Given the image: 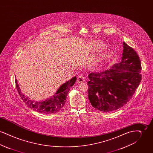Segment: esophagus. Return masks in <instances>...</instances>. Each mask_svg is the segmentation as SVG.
Returning <instances> with one entry per match:
<instances>
[{"mask_svg": "<svg viewBox=\"0 0 153 153\" xmlns=\"http://www.w3.org/2000/svg\"><path fill=\"white\" fill-rule=\"evenodd\" d=\"M85 79L84 76H80L77 79V83H82V82H84L85 81Z\"/></svg>", "mask_w": 153, "mask_h": 153, "instance_id": "34e87169", "label": "esophagus"}]
</instances>
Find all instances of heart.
Here are the masks:
<instances>
[{
    "label": "heart",
    "instance_id": "b5f03b06",
    "mask_svg": "<svg viewBox=\"0 0 153 153\" xmlns=\"http://www.w3.org/2000/svg\"><path fill=\"white\" fill-rule=\"evenodd\" d=\"M92 46L95 49H100L103 47L102 44L100 43V42H95V43L93 44Z\"/></svg>",
    "mask_w": 153,
    "mask_h": 153
}]
</instances>
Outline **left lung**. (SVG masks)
I'll return each mask as SVG.
<instances>
[{
    "label": "left lung",
    "instance_id": "left-lung-1",
    "mask_svg": "<svg viewBox=\"0 0 153 153\" xmlns=\"http://www.w3.org/2000/svg\"><path fill=\"white\" fill-rule=\"evenodd\" d=\"M122 61L109 69L89 74L88 98L91 105L102 112H112L131 99L142 79L137 53L124 42Z\"/></svg>",
    "mask_w": 153,
    "mask_h": 153
}]
</instances>
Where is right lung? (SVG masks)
I'll return each instance as SVG.
<instances>
[{
	"instance_id": "obj_1",
	"label": "right lung",
	"mask_w": 153,
	"mask_h": 153,
	"mask_svg": "<svg viewBox=\"0 0 153 153\" xmlns=\"http://www.w3.org/2000/svg\"><path fill=\"white\" fill-rule=\"evenodd\" d=\"M76 79V77L75 76L72 79L63 84L58 89L55 95L50 99L45 100L43 102H35L29 100L28 97H26L21 92L16 79H15V84L19 95L21 96L22 100L28 107L38 112L49 114L58 112L62 108L65 103L66 96L69 89L71 87H72L74 85Z\"/></svg>"
}]
</instances>
